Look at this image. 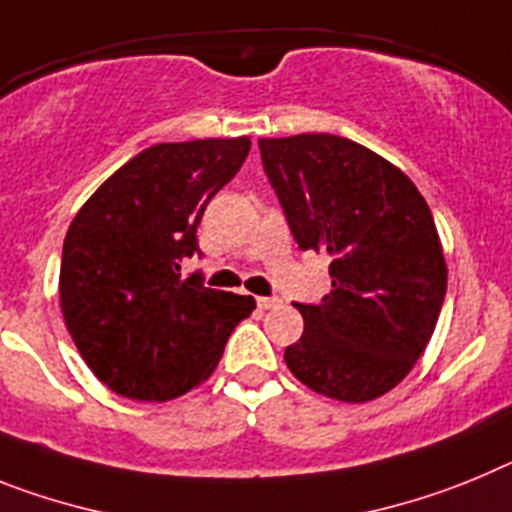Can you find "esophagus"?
<instances>
[{"label":"esophagus","instance_id":"obj_1","mask_svg":"<svg viewBox=\"0 0 512 512\" xmlns=\"http://www.w3.org/2000/svg\"><path fill=\"white\" fill-rule=\"evenodd\" d=\"M257 306H260V309H275V306H281V299H275V296H260V299H257Z\"/></svg>","mask_w":512,"mask_h":512}]
</instances>
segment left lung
<instances>
[{
	"mask_svg": "<svg viewBox=\"0 0 512 512\" xmlns=\"http://www.w3.org/2000/svg\"><path fill=\"white\" fill-rule=\"evenodd\" d=\"M257 144L296 244L330 257L332 291L296 304L304 335L286 348V366L324 397H381L412 371L446 299L433 213L410 177L350 139Z\"/></svg>",
	"mask_w": 512,
	"mask_h": 512,
	"instance_id": "8db88e82",
	"label": "left lung"
}]
</instances>
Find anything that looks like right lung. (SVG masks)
I'll use <instances>...</instances> for the list:
<instances>
[{"instance_id": "1", "label": "right lung", "mask_w": 512, "mask_h": 512, "mask_svg": "<svg viewBox=\"0 0 512 512\" xmlns=\"http://www.w3.org/2000/svg\"><path fill=\"white\" fill-rule=\"evenodd\" d=\"M252 141L157 144L126 162L74 216L61 255L66 330L110 391L167 402L211 376L252 296L182 278L211 198L237 175Z\"/></svg>"}]
</instances>
